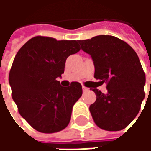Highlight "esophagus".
<instances>
[{
  "label": "esophagus",
  "instance_id": "esophagus-1",
  "mask_svg": "<svg viewBox=\"0 0 151 151\" xmlns=\"http://www.w3.org/2000/svg\"><path fill=\"white\" fill-rule=\"evenodd\" d=\"M82 91H83L84 92L87 91H88V88H87V87H86V86H82Z\"/></svg>",
  "mask_w": 151,
  "mask_h": 151
}]
</instances>
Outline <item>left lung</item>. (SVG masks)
<instances>
[{
	"label": "left lung",
	"mask_w": 151,
	"mask_h": 151,
	"mask_svg": "<svg viewBox=\"0 0 151 151\" xmlns=\"http://www.w3.org/2000/svg\"><path fill=\"white\" fill-rule=\"evenodd\" d=\"M78 42L91 56L95 78L100 84H107V94L92 90L96 95V100L90 106L93 120L102 129H124L137 116L145 98L146 75L136 52L111 35Z\"/></svg>",
	"instance_id": "8db88e82"
}]
</instances>
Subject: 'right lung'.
<instances>
[{
    "mask_svg": "<svg viewBox=\"0 0 151 151\" xmlns=\"http://www.w3.org/2000/svg\"><path fill=\"white\" fill-rule=\"evenodd\" d=\"M76 40L35 36L16 54L9 75L12 98L19 114L40 133H52L68 126L73 106L82 95L81 84L60 85L70 55L80 51Z\"/></svg>",
    "mask_w": 151,
    "mask_h": 151,
    "instance_id": "obj_1",
    "label": "right lung"
}]
</instances>
